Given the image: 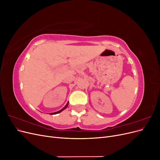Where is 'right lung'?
I'll return each instance as SVG.
<instances>
[{
  "instance_id": "add662e5",
  "label": "right lung",
  "mask_w": 160,
  "mask_h": 160,
  "mask_svg": "<svg viewBox=\"0 0 160 160\" xmlns=\"http://www.w3.org/2000/svg\"><path fill=\"white\" fill-rule=\"evenodd\" d=\"M67 106H68V103H67V105L65 106V107L62 108V109H61V110H59V111H57V112H54V113H51V115H55V114H57V113H61L62 111H63L64 109H65L67 108Z\"/></svg>"
}]
</instances>
